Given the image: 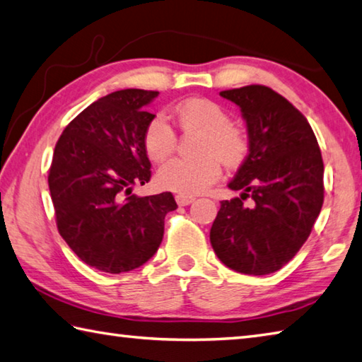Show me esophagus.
I'll use <instances>...</instances> for the list:
<instances>
[{"instance_id":"34e87169","label":"esophagus","mask_w":362,"mask_h":362,"mask_svg":"<svg viewBox=\"0 0 362 362\" xmlns=\"http://www.w3.org/2000/svg\"><path fill=\"white\" fill-rule=\"evenodd\" d=\"M175 201L179 206H189L194 201V198H192V196H182V194H177L175 196Z\"/></svg>"}]
</instances>
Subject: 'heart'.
Masks as SVG:
<instances>
[{"instance_id": "b5f03b06", "label": "heart", "mask_w": 362, "mask_h": 362, "mask_svg": "<svg viewBox=\"0 0 362 362\" xmlns=\"http://www.w3.org/2000/svg\"><path fill=\"white\" fill-rule=\"evenodd\" d=\"M174 117L185 131H202L198 158H174L158 170V183L182 196L199 194L221 175V161L233 166L247 153L244 129L229 122L228 110L207 98H188L174 107ZM177 134L168 118L156 114L144 131L150 160L164 161L174 153Z\"/></svg>"}]
</instances>
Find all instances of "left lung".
I'll return each mask as SVG.
<instances>
[{"label":"left lung","instance_id":"8db88e82","mask_svg":"<svg viewBox=\"0 0 362 362\" xmlns=\"http://www.w3.org/2000/svg\"><path fill=\"white\" fill-rule=\"evenodd\" d=\"M220 95L242 110L248 155L228 185L242 194L221 201L210 244L233 271L267 275L290 262L312 233L325 201L323 158L307 118L277 91L247 85Z\"/></svg>","mask_w":362,"mask_h":362}]
</instances>
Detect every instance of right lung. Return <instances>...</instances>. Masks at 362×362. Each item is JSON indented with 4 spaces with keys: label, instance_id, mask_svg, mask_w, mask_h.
Here are the masks:
<instances>
[{
    "label": "right lung",
    "instance_id": "1",
    "mask_svg": "<svg viewBox=\"0 0 362 362\" xmlns=\"http://www.w3.org/2000/svg\"><path fill=\"white\" fill-rule=\"evenodd\" d=\"M158 91L127 88L90 104L58 139L49 189L58 233L85 264L122 274L158 250L164 216L177 209L173 193L131 194L152 177L144 131Z\"/></svg>",
    "mask_w": 362,
    "mask_h": 362
}]
</instances>
